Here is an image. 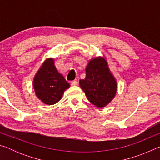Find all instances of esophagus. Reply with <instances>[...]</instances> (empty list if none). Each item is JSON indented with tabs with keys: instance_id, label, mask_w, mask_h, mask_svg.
<instances>
[{
	"instance_id": "1",
	"label": "esophagus",
	"mask_w": 160,
	"mask_h": 160,
	"mask_svg": "<svg viewBox=\"0 0 160 160\" xmlns=\"http://www.w3.org/2000/svg\"><path fill=\"white\" fill-rule=\"evenodd\" d=\"M78 85V81H76V80H73V81H72V82H71V85L72 86H76Z\"/></svg>"
}]
</instances>
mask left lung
<instances>
[{
  "label": "left lung",
  "instance_id": "1",
  "mask_svg": "<svg viewBox=\"0 0 160 160\" xmlns=\"http://www.w3.org/2000/svg\"><path fill=\"white\" fill-rule=\"evenodd\" d=\"M86 77L80 80V86L92 104L104 107L114 98L117 83L104 57H95L85 68Z\"/></svg>",
  "mask_w": 160,
  "mask_h": 160
}]
</instances>
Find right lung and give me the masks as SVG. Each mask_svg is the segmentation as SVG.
<instances>
[{"instance_id":"right-lung-1","label":"right lung","mask_w":160,"mask_h":160,"mask_svg":"<svg viewBox=\"0 0 160 160\" xmlns=\"http://www.w3.org/2000/svg\"><path fill=\"white\" fill-rule=\"evenodd\" d=\"M33 87L38 98L45 104L52 105L61 100L70 84L56 69L54 59L48 58L35 75Z\"/></svg>"}]
</instances>
